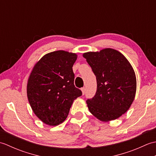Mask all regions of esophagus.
Listing matches in <instances>:
<instances>
[{
  "instance_id": "esophagus-1",
  "label": "esophagus",
  "mask_w": 156,
  "mask_h": 156,
  "mask_svg": "<svg viewBox=\"0 0 156 156\" xmlns=\"http://www.w3.org/2000/svg\"><path fill=\"white\" fill-rule=\"evenodd\" d=\"M81 90H82V94H84L86 93V88H85V87L82 88H81Z\"/></svg>"
}]
</instances>
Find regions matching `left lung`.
<instances>
[{"mask_svg":"<svg viewBox=\"0 0 156 156\" xmlns=\"http://www.w3.org/2000/svg\"><path fill=\"white\" fill-rule=\"evenodd\" d=\"M97 78L95 95L88 98L89 111L102 121L119 118L133 102L136 92L135 74L120 52L107 48L83 54Z\"/></svg>","mask_w":156,"mask_h":156,"instance_id":"8db88e82","label":"left lung"}]
</instances>
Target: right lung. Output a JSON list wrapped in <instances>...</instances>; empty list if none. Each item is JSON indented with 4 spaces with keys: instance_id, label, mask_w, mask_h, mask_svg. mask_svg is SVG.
Segmentation results:
<instances>
[{
    "instance_id": "1",
    "label": "right lung",
    "mask_w": 156,
    "mask_h": 156,
    "mask_svg": "<svg viewBox=\"0 0 156 156\" xmlns=\"http://www.w3.org/2000/svg\"><path fill=\"white\" fill-rule=\"evenodd\" d=\"M77 55L59 50L45 55L34 66L27 84L33 111L44 123L55 126L67 118L75 99L82 94L75 87L72 66Z\"/></svg>"
}]
</instances>
